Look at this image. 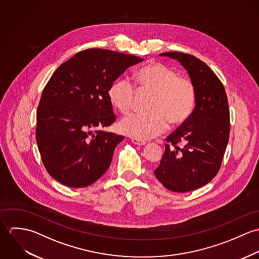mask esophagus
<instances>
[{"label":"esophagus","mask_w":259,"mask_h":259,"mask_svg":"<svg viewBox=\"0 0 259 259\" xmlns=\"http://www.w3.org/2000/svg\"><path fill=\"white\" fill-rule=\"evenodd\" d=\"M132 143H134L137 146H145L147 144V142L142 141V140H138V139H132Z\"/></svg>","instance_id":"34e87169"}]
</instances>
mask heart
I'll list each match as a JSON object with an SVG mask.
<instances>
[{
  "label": "heart",
  "instance_id": "heart-1",
  "mask_svg": "<svg viewBox=\"0 0 259 259\" xmlns=\"http://www.w3.org/2000/svg\"><path fill=\"white\" fill-rule=\"evenodd\" d=\"M139 92H152L148 112L133 113L119 122L120 131L138 140H148L164 133L168 120L179 124L188 118L195 104V88L190 78L161 64L149 63L136 74ZM137 89L125 77L111 83L109 98L112 106L122 114L133 110Z\"/></svg>",
  "mask_w": 259,
  "mask_h": 259
}]
</instances>
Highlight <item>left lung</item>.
<instances>
[{
    "instance_id": "8db88e82",
    "label": "left lung",
    "mask_w": 259,
    "mask_h": 259,
    "mask_svg": "<svg viewBox=\"0 0 259 259\" xmlns=\"http://www.w3.org/2000/svg\"><path fill=\"white\" fill-rule=\"evenodd\" d=\"M159 56L184 66L195 88V107L166 138L165 151L153 172L167 189L187 192L208 184L221 168L230 131L227 97L221 79L199 59L180 52Z\"/></svg>"
}]
</instances>
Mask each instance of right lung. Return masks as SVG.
<instances>
[{
  "instance_id": "obj_1",
  "label": "right lung",
  "mask_w": 259,
  "mask_h": 259,
  "mask_svg": "<svg viewBox=\"0 0 259 259\" xmlns=\"http://www.w3.org/2000/svg\"><path fill=\"white\" fill-rule=\"evenodd\" d=\"M144 60L118 52L89 49L62 64L42 90L36 140L49 175L70 187L97 182L124 139L103 131L115 120L111 83Z\"/></svg>"
}]
</instances>
